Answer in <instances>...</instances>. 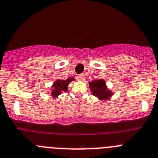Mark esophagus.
I'll return each instance as SVG.
<instances>
[{"label":"esophagus","mask_w":158,"mask_h":158,"mask_svg":"<svg viewBox=\"0 0 158 158\" xmlns=\"http://www.w3.org/2000/svg\"><path fill=\"white\" fill-rule=\"evenodd\" d=\"M84 75H77V79L78 80H79V81H83L84 80Z\"/></svg>","instance_id":"esophagus-1"}]
</instances>
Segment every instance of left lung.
Instances as JSON below:
<instances>
[{"label": "left lung", "mask_w": 158, "mask_h": 158, "mask_svg": "<svg viewBox=\"0 0 158 158\" xmlns=\"http://www.w3.org/2000/svg\"><path fill=\"white\" fill-rule=\"evenodd\" d=\"M89 84L91 93L98 99L107 100L112 96V92L107 88L105 81L103 79H95L94 81L89 82Z\"/></svg>", "instance_id": "left-lung-1"}]
</instances>
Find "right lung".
<instances>
[{
  "instance_id": "right-lung-1",
  "label": "right lung",
  "mask_w": 158,
  "mask_h": 158,
  "mask_svg": "<svg viewBox=\"0 0 158 158\" xmlns=\"http://www.w3.org/2000/svg\"><path fill=\"white\" fill-rule=\"evenodd\" d=\"M72 80H74V78H72V77H70L66 80L57 79L56 81L53 83L51 95L53 97H57L62 93V91H67V89H68L67 86L69 85V83H71Z\"/></svg>"
}]
</instances>
